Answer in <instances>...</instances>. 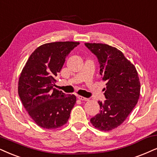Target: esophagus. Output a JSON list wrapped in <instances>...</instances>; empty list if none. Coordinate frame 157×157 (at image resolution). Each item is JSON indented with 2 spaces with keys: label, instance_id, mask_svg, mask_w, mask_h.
Segmentation results:
<instances>
[{
  "label": "esophagus",
  "instance_id": "esophagus-1",
  "mask_svg": "<svg viewBox=\"0 0 157 157\" xmlns=\"http://www.w3.org/2000/svg\"><path fill=\"white\" fill-rule=\"evenodd\" d=\"M77 98L80 99V100H81V101H88V100H89L88 98H85V97L81 96H77Z\"/></svg>",
  "mask_w": 157,
  "mask_h": 157
}]
</instances>
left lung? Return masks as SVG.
I'll return each instance as SVG.
<instances>
[{
  "mask_svg": "<svg viewBox=\"0 0 157 157\" xmlns=\"http://www.w3.org/2000/svg\"><path fill=\"white\" fill-rule=\"evenodd\" d=\"M85 45L98 58L101 77L106 82V99L98 101L101 110L90 122L98 130L109 131L122 124L138 103L140 91L138 72L116 48L103 43Z\"/></svg>",
  "mask_w": 157,
  "mask_h": 157,
  "instance_id": "left-lung-1",
  "label": "left lung"
}]
</instances>
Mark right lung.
<instances>
[{
    "instance_id": "add662e5",
    "label": "right lung",
    "mask_w": 157,
    "mask_h": 157,
    "mask_svg": "<svg viewBox=\"0 0 157 157\" xmlns=\"http://www.w3.org/2000/svg\"><path fill=\"white\" fill-rule=\"evenodd\" d=\"M80 43L53 42L37 48L21 71L18 93L24 107L37 125L61 128L68 121L76 103L75 95L53 88L67 56Z\"/></svg>"
}]
</instances>
